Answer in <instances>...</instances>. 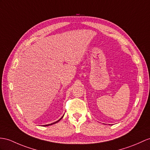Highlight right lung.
<instances>
[{
	"instance_id": "1",
	"label": "right lung",
	"mask_w": 150,
	"mask_h": 150,
	"mask_svg": "<svg viewBox=\"0 0 150 150\" xmlns=\"http://www.w3.org/2000/svg\"><path fill=\"white\" fill-rule=\"evenodd\" d=\"M63 116H62V117L59 120H58V121H57V122H54V123H51V124H49V125H44V126H48V125H53V124H54V123H57V122H59L60 121V120L62 119V118H63Z\"/></svg>"
}]
</instances>
